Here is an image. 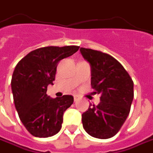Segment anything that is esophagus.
<instances>
[{
  "label": "esophagus",
  "instance_id": "34e87169",
  "mask_svg": "<svg viewBox=\"0 0 153 153\" xmlns=\"http://www.w3.org/2000/svg\"><path fill=\"white\" fill-rule=\"evenodd\" d=\"M74 101L76 102L77 100L79 99V96H77V95H74Z\"/></svg>",
  "mask_w": 153,
  "mask_h": 153
}]
</instances>
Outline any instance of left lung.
I'll return each instance as SVG.
<instances>
[{
  "label": "left lung",
  "instance_id": "obj_1",
  "mask_svg": "<svg viewBox=\"0 0 153 153\" xmlns=\"http://www.w3.org/2000/svg\"><path fill=\"white\" fill-rule=\"evenodd\" d=\"M91 67V84L100 103H91L82 114L84 129L91 136L109 139L116 135L128 116L134 99V82L123 65L101 51L80 48Z\"/></svg>",
  "mask_w": 153,
  "mask_h": 153
}]
</instances>
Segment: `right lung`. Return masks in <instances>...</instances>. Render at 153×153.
Returning <instances> with one entry per match:
<instances>
[{
	"label": "right lung",
	"mask_w": 153,
	"mask_h": 153,
	"mask_svg": "<svg viewBox=\"0 0 153 153\" xmlns=\"http://www.w3.org/2000/svg\"><path fill=\"white\" fill-rule=\"evenodd\" d=\"M79 46H49L33 50L21 59L13 71L11 87L17 112L25 128L33 136L47 138L62 128L65 110L74 97L52 98L47 87L53 85L58 62L71 56Z\"/></svg>",
	"instance_id": "obj_1"
}]
</instances>
